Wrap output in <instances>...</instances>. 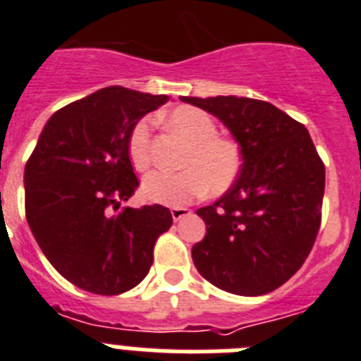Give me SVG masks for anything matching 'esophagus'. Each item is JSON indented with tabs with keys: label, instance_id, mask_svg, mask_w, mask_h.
<instances>
[{
	"label": "esophagus",
	"instance_id": "obj_1",
	"mask_svg": "<svg viewBox=\"0 0 361 361\" xmlns=\"http://www.w3.org/2000/svg\"><path fill=\"white\" fill-rule=\"evenodd\" d=\"M188 215H191V209L180 208V206H178V208H171V216H173L175 222L180 219H184V216H188Z\"/></svg>",
	"mask_w": 361,
	"mask_h": 361
}]
</instances>
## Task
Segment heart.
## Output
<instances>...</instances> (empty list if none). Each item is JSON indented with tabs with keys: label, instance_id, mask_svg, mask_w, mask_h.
<instances>
[{
	"label": "heart",
	"instance_id": "b5f03b06",
	"mask_svg": "<svg viewBox=\"0 0 361 361\" xmlns=\"http://www.w3.org/2000/svg\"><path fill=\"white\" fill-rule=\"evenodd\" d=\"M166 123L190 141L178 171H152L142 180L146 200L164 206H183L206 190L220 195L235 184L242 170L240 146L233 139L216 135V124L206 111L178 106L166 116ZM133 168L148 170L152 164V128L149 121H139L128 139Z\"/></svg>",
	"mask_w": 361,
	"mask_h": 361
}]
</instances>
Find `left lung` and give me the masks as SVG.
Instances as JSON below:
<instances>
[{
	"label": "left lung",
	"instance_id": "8db88e82",
	"mask_svg": "<svg viewBox=\"0 0 361 361\" xmlns=\"http://www.w3.org/2000/svg\"><path fill=\"white\" fill-rule=\"evenodd\" d=\"M219 117L242 152L238 178L197 209L206 237L191 250L204 279L222 291L260 296L305 262L322 222L325 166L311 135L271 103L237 95L180 97Z\"/></svg>",
	"mask_w": 361,
	"mask_h": 361
}]
</instances>
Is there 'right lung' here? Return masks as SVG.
<instances>
[{
	"instance_id": "add662e5",
	"label": "right lung",
	"mask_w": 361,
	"mask_h": 361,
	"mask_svg": "<svg viewBox=\"0 0 361 361\" xmlns=\"http://www.w3.org/2000/svg\"><path fill=\"white\" fill-rule=\"evenodd\" d=\"M168 95L108 86L57 110L25 166V213L44 257L73 286L121 295L148 275L159 235L173 224L159 204L123 208L139 186L133 126Z\"/></svg>"
}]
</instances>
